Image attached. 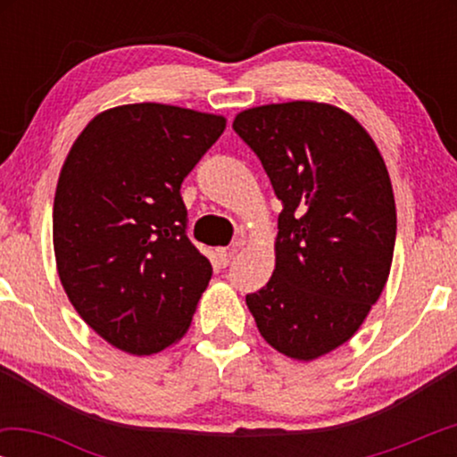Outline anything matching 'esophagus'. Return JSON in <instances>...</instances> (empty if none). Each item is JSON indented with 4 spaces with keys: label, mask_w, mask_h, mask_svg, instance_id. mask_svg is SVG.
Segmentation results:
<instances>
[{
    "label": "esophagus",
    "mask_w": 457,
    "mask_h": 457,
    "mask_svg": "<svg viewBox=\"0 0 457 457\" xmlns=\"http://www.w3.org/2000/svg\"><path fill=\"white\" fill-rule=\"evenodd\" d=\"M233 253H235V249H218V252H216V262H218V266H220V268H227V266H228V262H230V258H233Z\"/></svg>",
    "instance_id": "obj_1"
}]
</instances>
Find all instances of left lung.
Masks as SVG:
<instances>
[{
	"instance_id": "1",
	"label": "left lung",
	"mask_w": 457,
	"mask_h": 457,
	"mask_svg": "<svg viewBox=\"0 0 457 457\" xmlns=\"http://www.w3.org/2000/svg\"><path fill=\"white\" fill-rule=\"evenodd\" d=\"M233 129L283 202L274 272L247 308L277 352L316 360L352 339L389 278L397 214L385 160L328 104L260 105Z\"/></svg>"
}]
</instances>
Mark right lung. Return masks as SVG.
I'll list each match as a JSON object with an SVG mask.
<instances>
[{
  "mask_svg": "<svg viewBox=\"0 0 457 457\" xmlns=\"http://www.w3.org/2000/svg\"><path fill=\"white\" fill-rule=\"evenodd\" d=\"M224 127L216 114L129 104L97 114L68 152L55 264L79 316L122 352L158 353L189 328L212 264L187 237L180 185Z\"/></svg>",
  "mask_w": 457,
  "mask_h": 457,
  "instance_id": "obj_1",
  "label": "right lung"
}]
</instances>
